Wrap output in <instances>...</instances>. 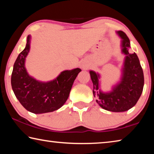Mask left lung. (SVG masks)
Masks as SVG:
<instances>
[{
    "instance_id": "obj_1",
    "label": "left lung",
    "mask_w": 154,
    "mask_h": 154,
    "mask_svg": "<svg viewBox=\"0 0 154 154\" xmlns=\"http://www.w3.org/2000/svg\"><path fill=\"white\" fill-rule=\"evenodd\" d=\"M122 38V52L126 54L121 82L113 88L111 92L105 93L99 89L100 76L90 71L93 83V94L100 107L112 112L129 110L136 105L141 95L144 85V75L139 58L135 53L130 54V40L123 31L118 32Z\"/></svg>"
}]
</instances>
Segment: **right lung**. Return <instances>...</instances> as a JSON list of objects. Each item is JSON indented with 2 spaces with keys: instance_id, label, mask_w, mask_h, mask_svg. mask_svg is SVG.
Instances as JSON below:
<instances>
[{
  "instance_id": "1",
  "label": "right lung",
  "mask_w": 154,
  "mask_h": 154,
  "mask_svg": "<svg viewBox=\"0 0 154 154\" xmlns=\"http://www.w3.org/2000/svg\"><path fill=\"white\" fill-rule=\"evenodd\" d=\"M30 36L27 43L17 56L11 74V86L22 105L33 113H49L57 110L66 103L77 75L79 68L62 71L49 82H41L29 76L25 68V60L30 50Z\"/></svg>"
}]
</instances>
